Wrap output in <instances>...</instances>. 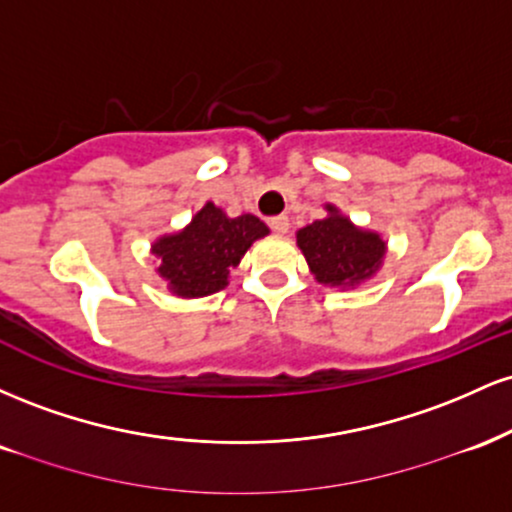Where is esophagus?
Wrapping results in <instances>:
<instances>
[{
    "label": "esophagus",
    "mask_w": 512,
    "mask_h": 512,
    "mask_svg": "<svg viewBox=\"0 0 512 512\" xmlns=\"http://www.w3.org/2000/svg\"><path fill=\"white\" fill-rule=\"evenodd\" d=\"M269 226H272L274 233H289V216H274V219H269Z\"/></svg>",
    "instance_id": "obj_1"
}]
</instances>
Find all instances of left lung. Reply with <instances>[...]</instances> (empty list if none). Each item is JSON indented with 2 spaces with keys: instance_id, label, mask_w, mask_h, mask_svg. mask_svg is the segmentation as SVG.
Wrapping results in <instances>:
<instances>
[{
  "instance_id": "obj_1",
  "label": "left lung",
  "mask_w": 512,
  "mask_h": 512,
  "mask_svg": "<svg viewBox=\"0 0 512 512\" xmlns=\"http://www.w3.org/2000/svg\"><path fill=\"white\" fill-rule=\"evenodd\" d=\"M325 209V219L303 226L296 243L320 284L354 289L378 272L387 245L378 233L354 226L334 204Z\"/></svg>"
}]
</instances>
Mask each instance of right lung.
I'll return each mask as SVG.
<instances>
[{"label":"right lung","mask_w":512,"mask_h":512,"mask_svg":"<svg viewBox=\"0 0 512 512\" xmlns=\"http://www.w3.org/2000/svg\"><path fill=\"white\" fill-rule=\"evenodd\" d=\"M267 233L269 228L257 216L231 219L214 202H207L180 233L158 238L151 252L161 260L158 274L175 296L202 298L228 286L231 269Z\"/></svg>","instance_id":"obj_1"}]
</instances>
